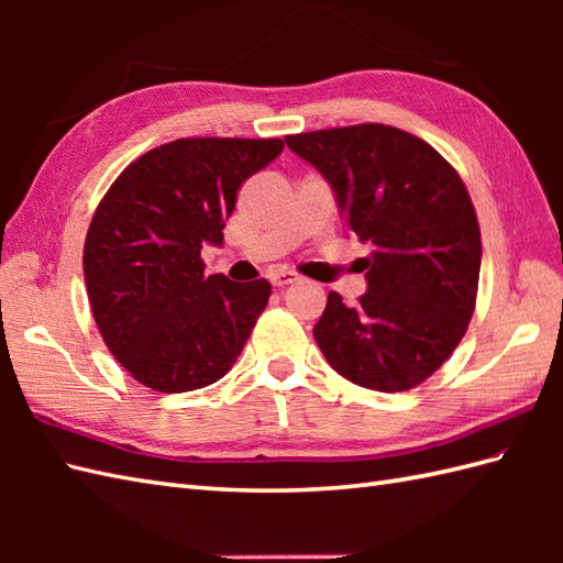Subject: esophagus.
<instances>
[{
  "label": "esophagus",
  "mask_w": 563,
  "mask_h": 563,
  "mask_svg": "<svg viewBox=\"0 0 563 563\" xmlns=\"http://www.w3.org/2000/svg\"><path fill=\"white\" fill-rule=\"evenodd\" d=\"M268 280L273 288H288V285H292L297 280V275L290 271H275L268 275Z\"/></svg>",
  "instance_id": "1"
}]
</instances>
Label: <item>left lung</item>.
<instances>
[{"label": "left lung", "instance_id": "left-lung-1", "mask_svg": "<svg viewBox=\"0 0 563 563\" xmlns=\"http://www.w3.org/2000/svg\"><path fill=\"white\" fill-rule=\"evenodd\" d=\"M327 178L345 227L369 244L367 292H329L317 345L339 375L375 391L421 385L457 349L476 302L482 234L460 174L399 128L365 123L288 135Z\"/></svg>", "mask_w": 563, "mask_h": 563}]
</instances>
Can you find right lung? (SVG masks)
Instances as JSON below:
<instances>
[{
    "label": "right lung",
    "mask_w": 563,
    "mask_h": 563,
    "mask_svg": "<svg viewBox=\"0 0 563 563\" xmlns=\"http://www.w3.org/2000/svg\"><path fill=\"white\" fill-rule=\"evenodd\" d=\"M283 140L184 137L115 178L84 242V283L101 336L140 385L178 394L230 373L271 283L208 275L200 249L222 246L236 190Z\"/></svg>",
    "instance_id": "right-lung-1"
}]
</instances>
